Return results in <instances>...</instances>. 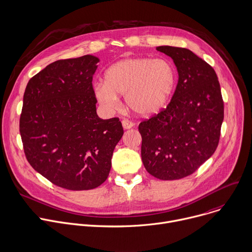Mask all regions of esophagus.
Listing matches in <instances>:
<instances>
[{"label": "esophagus", "instance_id": "1", "mask_svg": "<svg viewBox=\"0 0 252 252\" xmlns=\"http://www.w3.org/2000/svg\"><path fill=\"white\" fill-rule=\"evenodd\" d=\"M122 126L124 129H131L134 126V122L124 119V120H122Z\"/></svg>", "mask_w": 252, "mask_h": 252}]
</instances>
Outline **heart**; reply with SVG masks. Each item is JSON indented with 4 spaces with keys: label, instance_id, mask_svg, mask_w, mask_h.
Segmentation results:
<instances>
[{
    "label": "heart",
    "instance_id": "obj_1",
    "mask_svg": "<svg viewBox=\"0 0 252 252\" xmlns=\"http://www.w3.org/2000/svg\"><path fill=\"white\" fill-rule=\"evenodd\" d=\"M176 85L173 64L166 60L126 59L111 65L104 83L95 85L98 102L107 110L119 106L118 96H125L127 106L139 115L158 113L169 101Z\"/></svg>",
    "mask_w": 252,
    "mask_h": 252
}]
</instances>
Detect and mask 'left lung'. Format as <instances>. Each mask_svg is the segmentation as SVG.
<instances>
[{
  "mask_svg": "<svg viewBox=\"0 0 252 252\" xmlns=\"http://www.w3.org/2000/svg\"><path fill=\"white\" fill-rule=\"evenodd\" d=\"M177 66L179 81L167 108L139 124L141 157L153 177L172 181L194 173L218 148L223 100L215 69L184 47L158 46Z\"/></svg>",
  "mask_w": 252,
  "mask_h": 252,
  "instance_id": "obj_1",
  "label": "left lung"
}]
</instances>
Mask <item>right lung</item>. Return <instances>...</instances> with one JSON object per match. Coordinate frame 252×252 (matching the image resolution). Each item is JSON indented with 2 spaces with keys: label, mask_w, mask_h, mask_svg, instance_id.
<instances>
[{
  "label": "right lung",
  "mask_w": 252,
  "mask_h": 252,
  "mask_svg": "<svg viewBox=\"0 0 252 252\" xmlns=\"http://www.w3.org/2000/svg\"><path fill=\"white\" fill-rule=\"evenodd\" d=\"M93 56L60 60L32 76L25 90L20 133L30 165L58 187L91 189L103 184L123 136L119 118L100 119Z\"/></svg>",
  "instance_id": "right-lung-1"
}]
</instances>
